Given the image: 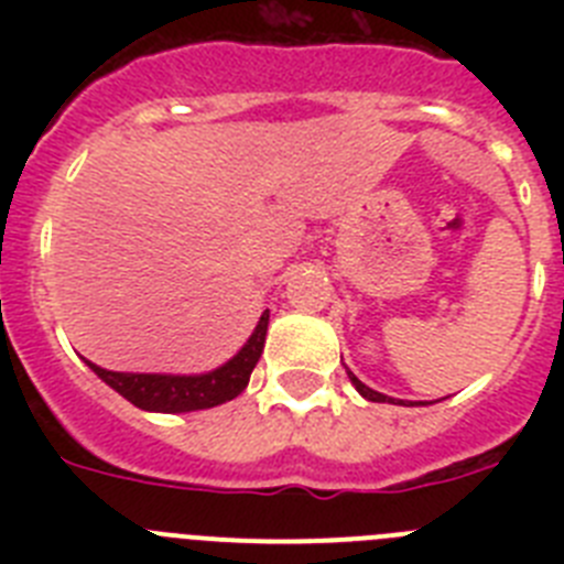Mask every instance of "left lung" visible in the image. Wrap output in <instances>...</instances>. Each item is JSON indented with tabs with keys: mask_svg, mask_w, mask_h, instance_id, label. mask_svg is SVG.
I'll list each match as a JSON object with an SVG mask.
<instances>
[{
	"mask_svg": "<svg viewBox=\"0 0 564 564\" xmlns=\"http://www.w3.org/2000/svg\"><path fill=\"white\" fill-rule=\"evenodd\" d=\"M347 376H350L352 387H356V390L361 392V395L367 398V401H376V403H395V398H387V395H383V392H376V390H370V387H367V383H361V381H358V378L352 376L350 370H347Z\"/></svg>",
	"mask_w": 564,
	"mask_h": 564,
	"instance_id": "obj_1",
	"label": "left lung"
}]
</instances>
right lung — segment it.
I'll list each match as a JSON object with an SVG mask.
<instances>
[{
  "instance_id": "add662e5",
  "label": "right lung",
  "mask_w": 564,
  "mask_h": 564,
  "mask_svg": "<svg viewBox=\"0 0 564 564\" xmlns=\"http://www.w3.org/2000/svg\"><path fill=\"white\" fill-rule=\"evenodd\" d=\"M268 333V311L259 316L251 338L242 350L223 367L203 376H161V372H112L98 364L87 361V367L109 383L118 395L147 412H197L212 410L217 403L237 398L248 387L253 367H257Z\"/></svg>"
}]
</instances>
